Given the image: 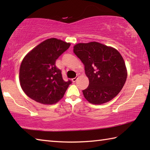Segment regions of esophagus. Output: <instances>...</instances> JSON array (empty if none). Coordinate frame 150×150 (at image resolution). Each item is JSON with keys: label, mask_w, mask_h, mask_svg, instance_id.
<instances>
[{"label": "esophagus", "mask_w": 150, "mask_h": 150, "mask_svg": "<svg viewBox=\"0 0 150 150\" xmlns=\"http://www.w3.org/2000/svg\"><path fill=\"white\" fill-rule=\"evenodd\" d=\"M78 77H78V76H77V77H75V78H73V79H71V80H72V81H73V82H75V81L77 80V79H78Z\"/></svg>", "instance_id": "34e87169"}]
</instances>
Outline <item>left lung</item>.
<instances>
[{"mask_svg": "<svg viewBox=\"0 0 150 150\" xmlns=\"http://www.w3.org/2000/svg\"><path fill=\"white\" fill-rule=\"evenodd\" d=\"M73 52L85 65L89 85L83 91L86 100L101 105L113 99L123 88L127 78L124 59L117 50L100 43H79Z\"/></svg>", "mask_w": 150, "mask_h": 150, "instance_id": "8db88e82", "label": "left lung"}]
</instances>
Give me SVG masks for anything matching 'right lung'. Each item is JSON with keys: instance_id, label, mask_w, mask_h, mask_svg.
<instances>
[{"instance_id": "1", "label": "right lung", "mask_w": 150, "mask_h": 150, "mask_svg": "<svg viewBox=\"0 0 150 150\" xmlns=\"http://www.w3.org/2000/svg\"><path fill=\"white\" fill-rule=\"evenodd\" d=\"M70 45L61 40L50 38L26 55L20 65L19 81L28 96L44 105H54L63 97L71 81L63 79L55 61Z\"/></svg>"}]
</instances>
